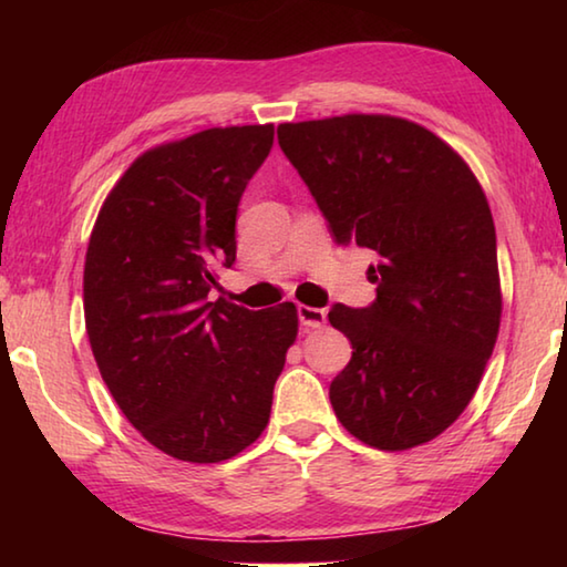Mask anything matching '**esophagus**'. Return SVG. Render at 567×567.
Instances as JSON below:
<instances>
[{
  "label": "esophagus",
  "instance_id": "34e87169",
  "mask_svg": "<svg viewBox=\"0 0 567 567\" xmlns=\"http://www.w3.org/2000/svg\"><path fill=\"white\" fill-rule=\"evenodd\" d=\"M297 315H300V322L305 324V328H322L324 320H328V312L320 310V307H310V305L297 307Z\"/></svg>",
  "mask_w": 567,
  "mask_h": 567
}]
</instances>
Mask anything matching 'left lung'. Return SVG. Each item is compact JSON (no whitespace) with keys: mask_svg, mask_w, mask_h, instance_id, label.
Instances as JSON below:
<instances>
[{"mask_svg":"<svg viewBox=\"0 0 567 567\" xmlns=\"http://www.w3.org/2000/svg\"><path fill=\"white\" fill-rule=\"evenodd\" d=\"M277 142L334 239L378 255V300L328 315L352 342L330 385L334 415L370 447L425 445L470 405L501 330L485 192L445 140L392 114L285 122Z\"/></svg>","mask_w":567,"mask_h":567,"instance_id":"obj_1","label":"left lung"}]
</instances>
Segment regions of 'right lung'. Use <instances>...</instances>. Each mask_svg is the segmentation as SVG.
<instances>
[{"label": "right lung", "mask_w": 567, "mask_h": 567, "mask_svg": "<svg viewBox=\"0 0 567 567\" xmlns=\"http://www.w3.org/2000/svg\"><path fill=\"white\" fill-rule=\"evenodd\" d=\"M272 124L213 127L132 162L84 257V324L100 375L140 435L185 463L235 457L270 422L297 307L209 302L235 262V217Z\"/></svg>", "instance_id": "add662e5"}]
</instances>
